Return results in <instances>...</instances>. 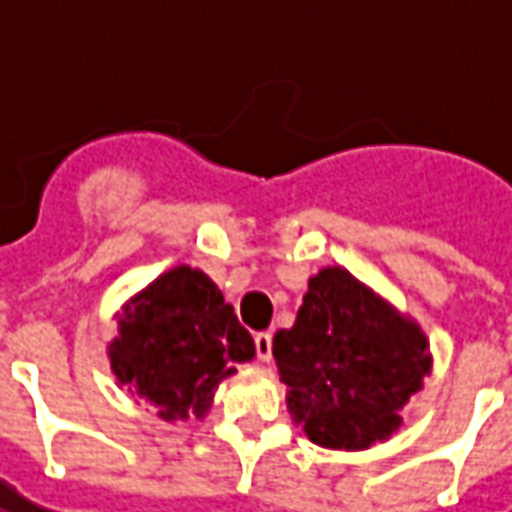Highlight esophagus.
Segmentation results:
<instances>
[{
	"label": "esophagus",
	"mask_w": 512,
	"mask_h": 512,
	"mask_svg": "<svg viewBox=\"0 0 512 512\" xmlns=\"http://www.w3.org/2000/svg\"><path fill=\"white\" fill-rule=\"evenodd\" d=\"M255 348H257V356H260L263 362H268V359H271V332H257Z\"/></svg>",
	"instance_id": "34e87169"
}]
</instances>
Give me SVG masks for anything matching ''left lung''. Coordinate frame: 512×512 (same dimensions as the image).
<instances>
[{
	"mask_svg": "<svg viewBox=\"0 0 512 512\" xmlns=\"http://www.w3.org/2000/svg\"><path fill=\"white\" fill-rule=\"evenodd\" d=\"M288 408L304 436L332 450H365L400 425V408L430 373L417 323L345 268L310 279L296 323L274 334Z\"/></svg>",
	"mask_w": 512,
	"mask_h": 512,
	"instance_id": "8db88e82",
	"label": "left lung"
}]
</instances>
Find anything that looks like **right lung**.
I'll return each mask as SVG.
<instances>
[{"label":"right lung","instance_id":"right-lung-1","mask_svg":"<svg viewBox=\"0 0 512 512\" xmlns=\"http://www.w3.org/2000/svg\"><path fill=\"white\" fill-rule=\"evenodd\" d=\"M109 359L117 381L172 422L202 417L219 381L255 359V340L211 279L178 266L126 304Z\"/></svg>","mask_w":512,"mask_h":512}]
</instances>
